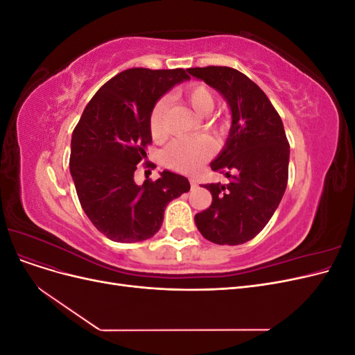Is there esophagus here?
<instances>
[{
	"label": "esophagus",
	"mask_w": 355,
	"mask_h": 355,
	"mask_svg": "<svg viewBox=\"0 0 355 355\" xmlns=\"http://www.w3.org/2000/svg\"><path fill=\"white\" fill-rule=\"evenodd\" d=\"M189 182H191V188H197V187H198V184H197V180H196V179H191Z\"/></svg>",
	"instance_id": "34e87169"
}]
</instances>
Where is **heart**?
<instances>
[{
	"mask_svg": "<svg viewBox=\"0 0 355 355\" xmlns=\"http://www.w3.org/2000/svg\"><path fill=\"white\" fill-rule=\"evenodd\" d=\"M184 99L189 103L197 115L204 116L211 112L214 106V99L211 92L204 85H194L184 93ZM167 108V101L159 99L151 111L149 116V127L155 139H163L166 136L164 114ZM213 127L222 128V123H214ZM213 155V145L207 137L204 136H191V137H178L163 151L164 164L175 168L182 173H192L200 166Z\"/></svg>",
	"mask_w": 355,
	"mask_h": 355,
	"instance_id": "obj_1",
	"label": "heart"
}]
</instances>
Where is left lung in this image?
<instances>
[{
	"label": "left lung",
	"mask_w": 355,
	"mask_h": 355,
	"mask_svg": "<svg viewBox=\"0 0 355 355\" xmlns=\"http://www.w3.org/2000/svg\"><path fill=\"white\" fill-rule=\"evenodd\" d=\"M187 71L219 92L232 116L227 142L210 163L230 182L204 187L213 201L196 214V225L214 244H243L263 230L284 196L290 146L283 121L266 94L240 71L228 67Z\"/></svg>",
	"instance_id": "left-lung-1"
}]
</instances>
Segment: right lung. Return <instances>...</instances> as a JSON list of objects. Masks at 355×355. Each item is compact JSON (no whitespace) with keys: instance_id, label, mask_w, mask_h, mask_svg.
<instances>
[{"instance_id":"1","label":"right lung","mask_w":355,"mask_h":355,"mask_svg":"<svg viewBox=\"0 0 355 355\" xmlns=\"http://www.w3.org/2000/svg\"><path fill=\"white\" fill-rule=\"evenodd\" d=\"M184 69L132 68L96 92L71 139L69 170L81 207L98 231L116 243L151 239L167 204L188 192L185 176L164 170L153 182H135L136 164L153 142L149 116Z\"/></svg>"}]
</instances>
